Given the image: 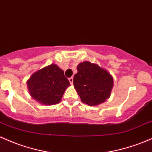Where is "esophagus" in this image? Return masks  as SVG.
Returning <instances> with one entry per match:
<instances>
[{
	"mask_svg": "<svg viewBox=\"0 0 152 152\" xmlns=\"http://www.w3.org/2000/svg\"><path fill=\"white\" fill-rule=\"evenodd\" d=\"M68 80H69V82L71 83V84H73V79L72 77H71V78H69V79H68Z\"/></svg>",
	"mask_w": 152,
	"mask_h": 152,
	"instance_id": "esophagus-1",
	"label": "esophagus"
}]
</instances>
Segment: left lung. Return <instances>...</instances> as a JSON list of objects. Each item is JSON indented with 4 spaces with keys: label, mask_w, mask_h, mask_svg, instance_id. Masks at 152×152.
<instances>
[{
    "label": "left lung",
    "mask_w": 152,
    "mask_h": 152,
    "mask_svg": "<svg viewBox=\"0 0 152 152\" xmlns=\"http://www.w3.org/2000/svg\"><path fill=\"white\" fill-rule=\"evenodd\" d=\"M73 76V86L83 103L96 106L110 98L113 87L110 73L89 61L80 63Z\"/></svg>",
    "instance_id": "left-lung-1"
}]
</instances>
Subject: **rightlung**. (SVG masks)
Returning a JSON list of instances; mask_svg holds the SVG:
<instances>
[{
  "mask_svg": "<svg viewBox=\"0 0 152 152\" xmlns=\"http://www.w3.org/2000/svg\"><path fill=\"white\" fill-rule=\"evenodd\" d=\"M26 84L30 96L45 105L59 103L66 89L70 86L64 71L55 63L34 72Z\"/></svg>",
  "mask_w": 152,
  "mask_h": 152,
  "instance_id": "1",
  "label": "right lung"
}]
</instances>
